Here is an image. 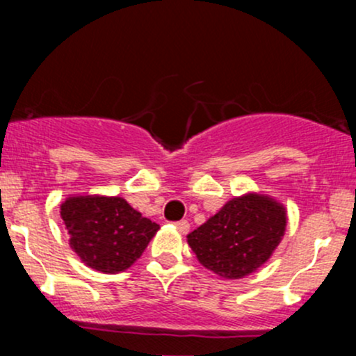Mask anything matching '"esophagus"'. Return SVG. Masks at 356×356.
<instances>
[{
  "label": "esophagus",
  "mask_w": 356,
  "mask_h": 356,
  "mask_svg": "<svg viewBox=\"0 0 356 356\" xmlns=\"http://www.w3.org/2000/svg\"><path fill=\"white\" fill-rule=\"evenodd\" d=\"M175 229H177L181 234H186V232L189 231V222L188 220H179L175 222Z\"/></svg>",
  "instance_id": "34e87169"
}]
</instances>
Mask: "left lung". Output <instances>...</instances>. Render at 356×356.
<instances>
[{
  "label": "left lung",
  "mask_w": 356,
  "mask_h": 356,
  "mask_svg": "<svg viewBox=\"0 0 356 356\" xmlns=\"http://www.w3.org/2000/svg\"><path fill=\"white\" fill-rule=\"evenodd\" d=\"M286 231V211L267 196L229 201L188 236L200 264L225 279H241L270 258Z\"/></svg>",
  "instance_id": "left-lung-1"
}]
</instances>
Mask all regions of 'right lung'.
<instances>
[{
	"instance_id": "right-lung-1",
	"label": "right lung",
	"mask_w": 356,
	"mask_h": 356,
	"mask_svg": "<svg viewBox=\"0 0 356 356\" xmlns=\"http://www.w3.org/2000/svg\"><path fill=\"white\" fill-rule=\"evenodd\" d=\"M62 218L72 250L86 265L106 274L131 267L160 229L118 196L68 198Z\"/></svg>"
}]
</instances>
